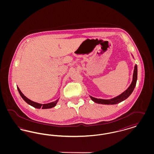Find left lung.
I'll return each mask as SVG.
<instances>
[{
	"label": "left lung",
	"mask_w": 154,
	"mask_h": 154,
	"mask_svg": "<svg viewBox=\"0 0 154 154\" xmlns=\"http://www.w3.org/2000/svg\"><path fill=\"white\" fill-rule=\"evenodd\" d=\"M137 79V65H135L134 71H133V80H132V83L128 88L122 94H121V95L117 96L112 99H97L95 97H94L91 96H90L91 99L94 102L96 103L102 104H118L119 103L124 101L131 95L132 92L133 91L134 89L136 87Z\"/></svg>",
	"instance_id": "1"
}]
</instances>
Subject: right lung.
I'll use <instances>...</instances> for the list:
<instances>
[{
  "mask_svg": "<svg viewBox=\"0 0 154 154\" xmlns=\"http://www.w3.org/2000/svg\"><path fill=\"white\" fill-rule=\"evenodd\" d=\"M17 89H18V91L20 95L22 97V99L28 104H29L30 106H33V107H34L35 108H36V109H40V108H42V109H51L52 107H55L56 106L57 102H58L59 99H57V100H55V102L50 103H47V104H40V103H38L35 102H33V101L30 100V99L27 98L21 92V91H20V88H18V87H17Z\"/></svg>",
  "mask_w": 154,
  "mask_h": 154,
  "instance_id": "right-lung-1",
  "label": "right lung"
}]
</instances>
